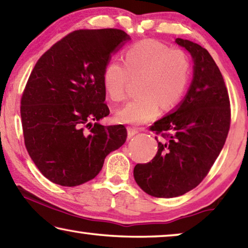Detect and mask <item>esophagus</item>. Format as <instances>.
Wrapping results in <instances>:
<instances>
[{
    "label": "esophagus",
    "mask_w": 248,
    "mask_h": 248,
    "mask_svg": "<svg viewBox=\"0 0 248 248\" xmlns=\"http://www.w3.org/2000/svg\"><path fill=\"white\" fill-rule=\"evenodd\" d=\"M137 133H139V129H137V128L131 127V126L127 127V135H128V137H133L135 134H137Z\"/></svg>",
    "instance_id": "1"
}]
</instances>
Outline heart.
I'll use <instances>...</instances> for the list:
<instances>
[{"label":"heart","mask_w":248,"mask_h":248,"mask_svg":"<svg viewBox=\"0 0 248 248\" xmlns=\"http://www.w3.org/2000/svg\"><path fill=\"white\" fill-rule=\"evenodd\" d=\"M123 65L108 62L102 72L103 90L112 102L126 96L131 81L136 82L134 100L117 111L115 120L124 124H144L159 112L175 108L187 90L192 63L184 49L156 40H144L125 49Z\"/></svg>","instance_id":"b5f03b06"}]
</instances>
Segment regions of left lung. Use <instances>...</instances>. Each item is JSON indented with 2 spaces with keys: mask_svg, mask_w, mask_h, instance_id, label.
Segmentation results:
<instances>
[{
  "mask_svg": "<svg viewBox=\"0 0 248 248\" xmlns=\"http://www.w3.org/2000/svg\"><path fill=\"white\" fill-rule=\"evenodd\" d=\"M194 60L192 85L181 105L150 126L161 135L151 162L136 164L137 185L154 197L181 196L206 177L225 144L231 126L230 96L215 61L206 48L176 39Z\"/></svg>",
  "mask_w": 248,
  "mask_h": 248,
  "instance_id": "left-lung-1",
  "label": "left lung"
}]
</instances>
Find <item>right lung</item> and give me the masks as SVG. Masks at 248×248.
I'll list each match as a JSON object with an SVG mask.
<instances>
[{"mask_svg": "<svg viewBox=\"0 0 248 248\" xmlns=\"http://www.w3.org/2000/svg\"><path fill=\"white\" fill-rule=\"evenodd\" d=\"M127 40L119 29L78 30L34 66L21 97L23 135L32 161L55 184L72 187L93 180L106 156L126 140L124 125L97 121L109 114L103 68Z\"/></svg>", "mask_w": 248, "mask_h": 248, "instance_id": "add662e5", "label": "right lung"}]
</instances>
